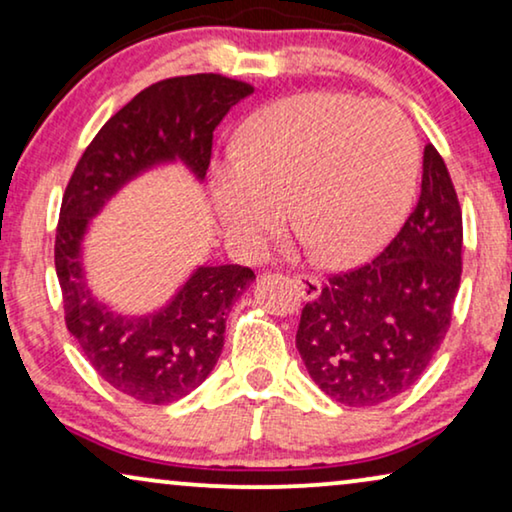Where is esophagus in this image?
Returning <instances> with one entry per match:
<instances>
[{
    "label": "esophagus",
    "mask_w": 512,
    "mask_h": 512,
    "mask_svg": "<svg viewBox=\"0 0 512 512\" xmlns=\"http://www.w3.org/2000/svg\"><path fill=\"white\" fill-rule=\"evenodd\" d=\"M293 284H296L298 293L305 300H314V298L321 296V282H319L317 277H312V275H296V277H293Z\"/></svg>",
    "instance_id": "1"
}]
</instances>
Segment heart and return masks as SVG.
I'll return each instance as SVG.
<instances>
[{
    "label": "heart",
    "instance_id": "b5f03b06",
    "mask_svg": "<svg viewBox=\"0 0 512 512\" xmlns=\"http://www.w3.org/2000/svg\"><path fill=\"white\" fill-rule=\"evenodd\" d=\"M419 146L394 107L347 93H300L254 114L237 156L212 165V202L244 254L293 219L328 265L366 261L408 212Z\"/></svg>",
    "mask_w": 512,
    "mask_h": 512
}]
</instances>
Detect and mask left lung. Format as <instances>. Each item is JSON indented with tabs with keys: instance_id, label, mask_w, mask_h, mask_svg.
<instances>
[{
	"instance_id": "1",
	"label": "left lung",
	"mask_w": 512,
	"mask_h": 512,
	"mask_svg": "<svg viewBox=\"0 0 512 512\" xmlns=\"http://www.w3.org/2000/svg\"><path fill=\"white\" fill-rule=\"evenodd\" d=\"M461 242L457 191L426 144L422 193L398 235L370 263L328 277L300 314L296 347L326 396L366 408L422 377L450 328Z\"/></svg>"
}]
</instances>
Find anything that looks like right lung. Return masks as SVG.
<instances>
[{
  "mask_svg": "<svg viewBox=\"0 0 512 512\" xmlns=\"http://www.w3.org/2000/svg\"><path fill=\"white\" fill-rule=\"evenodd\" d=\"M251 93L249 83L221 74L153 83L104 123L62 195L55 272L67 331L97 375L135 401L174 403L207 380L221 356L230 307L256 275L242 265H200L158 312L125 317L100 303L86 282L81 244L88 223L156 165L179 160L205 179L216 125Z\"/></svg>",
  "mask_w": 512,
  "mask_h": 512,
  "instance_id": "right-lung-1",
  "label": "right lung"
}]
</instances>
